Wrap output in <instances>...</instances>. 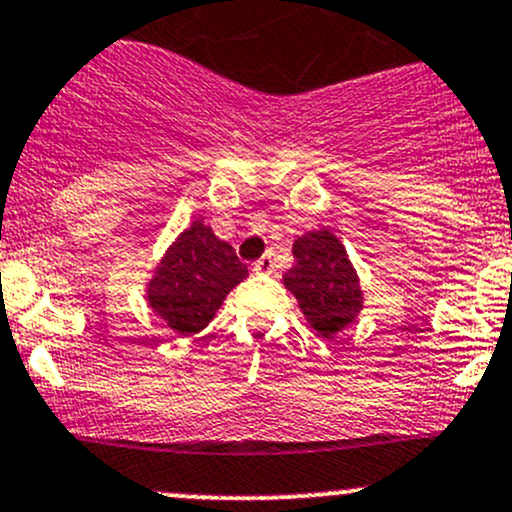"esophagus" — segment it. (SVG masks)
<instances>
[{"label":"esophagus","mask_w":512,"mask_h":512,"mask_svg":"<svg viewBox=\"0 0 512 512\" xmlns=\"http://www.w3.org/2000/svg\"><path fill=\"white\" fill-rule=\"evenodd\" d=\"M252 272H257V274H270V272H274V260H272L270 255L260 257V260H257L255 265H252Z\"/></svg>","instance_id":"1"}]
</instances>
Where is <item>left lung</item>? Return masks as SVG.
Masks as SVG:
<instances>
[{
  "mask_svg": "<svg viewBox=\"0 0 512 512\" xmlns=\"http://www.w3.org/2000/svg\"><path fill=\"white\" fill-rule=\"evenodd\" d=\"M294 265L284 287L299 301L301 314L321 338H333L363 309L358 274L346 247L328 230H311L294 242Z\"/></svg>",
  "mask_w": 512,
  "mask_h": 512,
  "instance_id": "obj_1",
  "label": "left lung"
}]
</instances>
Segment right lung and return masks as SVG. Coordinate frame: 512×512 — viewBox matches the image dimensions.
<instances>
[{"label": "right lung", "instance_id": "add662e5", "mask_svg": "<svg viewBox=\"0 0 512 512\" xmlns=\"http://www.w3.org/2000/svg\"><path fill=\"white\" fill-rule=\"evenodd\" d=\"M245 277L247 267L233 247L196 220L166 250L147 284V301L166 326L191 336L211 324L230 289Z\"/></svg>", "mask_w": 512, "mask_h": 512}]
</instances>
